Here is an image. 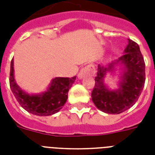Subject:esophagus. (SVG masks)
Masks as SVG:
<instances>
[{
  "label": "esophagus",
  "instance_id": "esophagus-1",
  "mask_svg": "<svg viewBox=\"0 0 155 155\" xmlns=\"http://www.w3.org/2000/svg\"><path fill=\"white\" fill-rule=\"evenodd\" d=\"M96 73V68L93 64H88V65L85 66L84 68H83L80 70V73L78 76L80 78H82L85 75H94Z\"/></svg>",
  "mask_w": 155,
  "mask_h": 155
}]
</instances>
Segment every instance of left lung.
Here are the masks:
<instances>
[{"label": "left lung", "instance_id": "left-lung-1", "mask_svg": "<svg viewBox=\"0 0 155 155\" xmlns=\"http://www.w3.org/2000/svg\"><path fill=\"white\" fill-rule=\"evenodd\" d=\"M123 63L126 71L119 89L110 91L103 84V79L108 71L114 70L116 63ZM146 80L144 58L137 42L129 39L125 54L116 63L108 66L99 64L97 75L95 77V86L92 92V99L97 108L109 114H119L134 104L139 98Z\"/></svg>", "mask_w": 155, "mask_h": 155}]
</instances>
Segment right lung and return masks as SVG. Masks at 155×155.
I'll return each instance as SVG.
<instances>
[{"mask_svg":"<svg viewBox=\"0 0 155 155\" xmlns=\"http://www.w3.org/2000/svg\"><path fill=\"white\" fill-rule=\"evenodd\" d=\"M76 76L54 78L47 92L41 95H29L18 86L13 77V59L11 60L9 86L20 105L29 113L38 116H50L58 113L68 99V91Z\"/></svg>","mask_w":155,"mask_h":155,"instance_id":"obj_1","label":"right lung"}]
</instances>
